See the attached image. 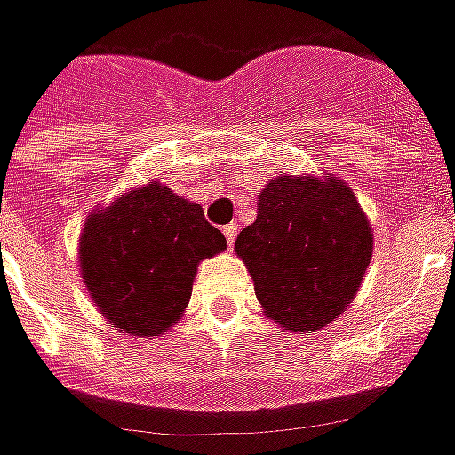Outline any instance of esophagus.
I'll use <instances>...</instances> for the list:
<instances>
[{"mask_svg": "<svg viewBox=\"0 0 455 455\" xmlns=\"http://www.w3.org/2000/svg\"><path fill=\"white\" fill-rule=\"evenodd\" d=\"M236 234H238L236 224H228V227H224V236H227L228 246H234V243H236Z\"/></svg>", "mask_w": 455, "mask_h": 455, "instance_id": "1", "label": "esophagus"}]
</instances>
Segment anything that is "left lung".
I'll use <instances>...</instances> for the list:
<instances>
[{"instance_id":"left-lung-1","label":"left lung","mask_w":455,"mask_h":455,"mask_svg":"<svg viewBox=\"0 0 455 455\" xmlns=\"http://www.w3.org/2000/svg\"><path fill=\"white\" fill-rule=\"evenodd\" d=\"M234 248L267 319L315 334L358 295L372 258V228L346 180L285 172L260 189L256 221Z\"/></svg>"}]
</instances>
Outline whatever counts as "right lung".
<instances>
[{"label": "right lung", "mask_w": 455, "mask_h": 455, "mask_svg": "<svg viewBox=\"0 0 455 455\" xmlns=\"http://www.w3.org/2000/svg\"><path fill=\"white\" fill-rule=\"evenodd\" d=\"M227 248L197 202L153 180L84 219L77 260L100 315L119 334H165L178 324L202 260Z\"/></svg>", "instance_id": "obj_1"}]
</instances>
